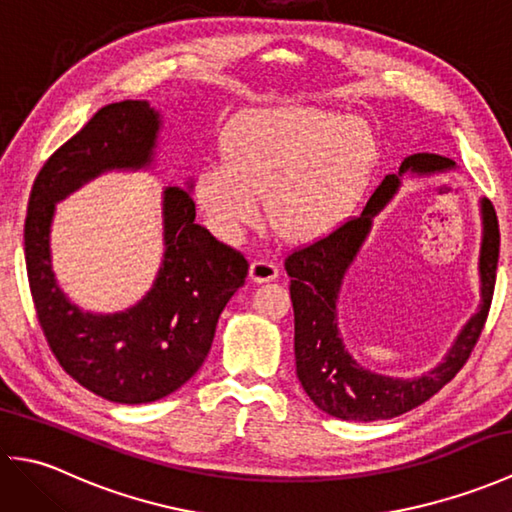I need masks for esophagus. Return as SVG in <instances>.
I'll return each mask as SVG.
<instances>
[{"label": "esophagus", "mask_w": 512, "mask_h": 512, "mask_svg": "<svg viewBox=\"0 0 512 512\" xmlns=\"http://www.w3.org/2000/svg\"><path fill=\"white\" fill-rule=\"evenodd\" d=\"M250 279L255 281V284H266V281H273L279 277V268L275 262H268V259H253L250 262Z\"/></svg>", "instance_id": "34e87169"}]
</instances>
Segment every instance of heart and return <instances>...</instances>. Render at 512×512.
I'll return each instance as SVG.
<instances>
[{"label":"heart","instance_id":"obj_1","mask_svg":"<svg viewBox=\"0 0 512 512\" xmlns=\"http://www.w3.org/2000/svg\"><path fill=\"white\" fill-rule=\"evenodd\" d=\"M224 160L206 162L195 198L206 222L235 242L268 195L270 224L292 242L321 237L356 209L376 160L369 127L308 107L253 112L228 127Z\"/></svg>","mask_w":512,"mask_h":512}]
</instances>
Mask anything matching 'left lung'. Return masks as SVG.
<instances>
[{
    "instance_id": "left-lung-1",
    "label": "left lung",
    "mask_w": 512,
    "mask_h": 512,
    "mask_svg": "<svg viewBox=\"0 0 512 512\" xmlns=\"http://www.w3.org/2000/svg\"><path fill=\"white\" fill-rule=\"evenodd\" d=\"M453 167L455 162L451 158L438 154L407 156L398 173H389L378 184L361 215L347 220L317 242L292 250L286 257L284 266L290 277V299L295 310L297 376L314 405L334 418L372 422L411 411L438 394L460 372L480 339L488 310H491L499 259V224L493 204L488 200H482L480 310L464 325L438 367L416 378H394L369 372L345 350L339 317H336V301H339L347 268L361 250L374 215L396 195L400 178L405 173L429 176V173L449 171Z\"/></svg>"
}]
</instances>
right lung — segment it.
<instances>
[{"label":"right lung","instance_id":"1","mask_svg":"<svg viewBox=\"0 0 512 512\" xmlns=\"http://www.w3.org/2000/svg\"><path fill=\"white\" fill-rule=\"evenodd\" d=\"M158 129L160 114L147 101L105 105L41 167L24 226L30 295L52 354L76 383L121 405L165 398L198 372L217 319L248 275L239 250L195 224L191 187H167L154 288L116 314L83 312L63 295L50 259L54 204L105 171L149 167Z\"/></svg>","mask_w":512,"mask_h":512}]
</instances>
